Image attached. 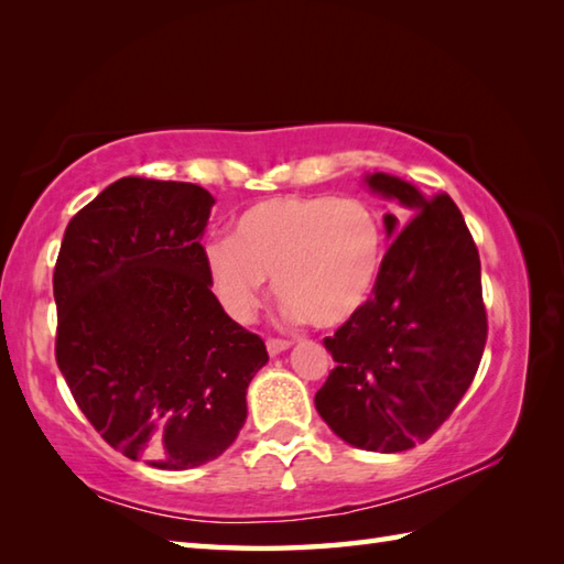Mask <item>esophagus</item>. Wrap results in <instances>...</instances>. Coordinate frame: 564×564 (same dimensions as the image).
I'll use <instances>...</instances> for the list:
<instances>
[{"mask_svg": "<svg viewBox=\"0 0 564 564\" xmlns=\"http://www.w3.org/2000/svg\"><path fill=\"white\" fill-rule=\"evenodd\" d=\"M267 349H269L271 356H279V354L291 349V341H285V339H269V341H267Z\"/></svg>", "mask_w": 564, "mask_h": 564, "instance_id": "obj_1", "label": "esophagus"}]
</instances>
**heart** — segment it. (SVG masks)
<instances>
[{
    "label": "heart",
    "mask_w": 564,
    "mask_h": 564,
    "mask_svg": "<svg viewBox=\"0 0 564 564\" xmlns=\"http://www.w3.org/2000/svg\"><path fill=\"white\" fill-rule=\"evenodd\" d=\"M386 232L378 213L358 198L279 196L249 206L235 237H213L203 263L235 319L254 315L267 279L289 319L332 329L354 319L373 295Z\"/></svg>",
    "instance_id": "heart-1"
}]
</instances>
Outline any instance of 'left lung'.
Returning a JSON list of instances; mask_svg holds the SVG:
<instances>
[{"instance_id": "obj_1", "label": "left lung", "mask_w": 564, "mask_h": 564, "mask_svg": "<svg viewBox=\"0 0 564 564\" xmlns=\"http://www.w3.org/2000/svg\"><path fill=\"white\" fill-rule=\"evenodd\" d=\"M390 247L368 305L325 337L337 368L315 394L319 416L354 448L400 453L446 422L487 341L480 254L458 206L386 172L366 174ZM412 217L406 226L403 220ZM405 227L402 228L401 225Z\"/></svg>"}]
</instances>
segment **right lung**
Instances as JSON below:
<instances>
[{
    "mask_svg": "<svg viewBox=\"0 0 564 564\" xmlns=\"http://www.w3.org/2000/svg\"><path fill=\"white\" fill-rule=\"evenodd\" d=\"M215 198L186 182L126 176L69 220L53 275L57 366L106 443L160 470L232 446L267 346L210 291Z\"/></svg>",
    "mask_w": 564,
    "mask_h": 564,
    "instance_id": "add662e5",
    "label": "right lung"
}]
</instances>
